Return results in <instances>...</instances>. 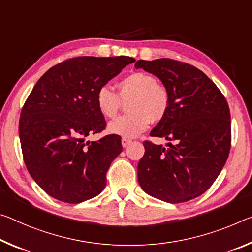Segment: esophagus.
Segmentation results:
<instances>
[{
  "instance_id": "34e87169",
  "label": "esophagus",
  "mask_w": 252,
  "mask_h": 252,
  "mask_svg": "<svg viewBox=\"0 0 252 252\" xmlns=\"http://www.w3.org/2000/svg\"><path fill=\"white\" fill-rule=\"evenodd\" d=\"M121 142H122V147L123 148H126V147H127L131 143V140L130 139H126V138H122V140H121Z\"/></svg>"
}]
</instances>
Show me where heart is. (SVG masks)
<instances>
[{
    "label": "heart",
    "instance_id": "heart-1",
    "mask_svg": "<svg viewBox=\"0 0 252 252\" xmlns=\"http://www.w3.org/2000/svg\"><path fill=\"white\" fill-rule=\"evenodd\" d=\"M119 94L110 86L103 85L96 92V105L105 118H114L118 114L121 97L130 99L127 111L130 114L120 117L107 125V131L123 138H135L148 126L150 120L158 122L167 114L170 104L169 92L162 84L156 81L153 75L135 71L126 76L118 84Z\"/></svg>",
    "mask_w": 252,
    "mask_h": 252
}]
</instances>
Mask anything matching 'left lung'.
Wrapping results in <instances>:
<instances>
[{
  "instance_id": "8db88e82",
  "label": "left lung",
  "mask_w": 252,
  "mask_h": 252,
  "mask_svg": "<svg viewBox=\"0 0 252 252\" xmlns=\"http://www.w3.org/2000/svg\"><path fill=\"white\" fill-rule=\"evenodd\" d=\"M169 92L167 114L150 135L166 147L145 141L138 163L141 189L160 201L183 203L202 195L218 178L231 148L230 110L217 85L196 67L168 58L138 61Z\"/></svg>"
}]
</instances>
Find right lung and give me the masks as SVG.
<instances>
[{
  "label": "right lung",
  "instance_id": "obj_1",
  "mask_svg": "<svg viewBox=\"0 0 252 252\" xmlns=\"http://www.w3.org/2000/svg\"><path fill=\"white\" fill-rule=\"evenodd\" d=\"M134 62L126 56L71 58L47 70L31 91L21 111L20 142L28 171L51 197L77 204L105 189L121 138H85L106 126L97 90Z\"/></svg>",
  "mask_w": 252,
  "mask_h": 252
}]
</instances>
